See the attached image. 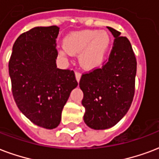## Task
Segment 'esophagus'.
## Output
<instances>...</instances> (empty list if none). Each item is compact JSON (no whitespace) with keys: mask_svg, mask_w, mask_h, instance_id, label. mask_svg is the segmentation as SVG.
Returning a JSON list of instances; mask_svg holds the SVG:
<instances>
[{"mask_svg":"<svg viewBox=\"0 0 159 159\" xmlns=\"http://www.w3.org/2000/svg\"><path fill=\"white\" fill-rule=\"evenodd\" d=\"M81 76H82V75H81V73L78 72V71H76V72H75V77H76V80L77 81V82H79L80 79H81Z\"/></svg>","mask_w":159,"mask_h":159,"instance_id":"34e87169","label":"esophagus"}]
</instances>
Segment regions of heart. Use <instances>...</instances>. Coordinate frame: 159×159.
Returning a JSON list of instances; mask_svg holds the SVG:
<instances>
[{
	"instance_id": "b5f03b06",
	"label": "heart",
	"mask_w": 159,
	"mask_h": 159,
	"mask_svg": "<svg viewBox=\"0 0 159 159\" xmlns=\"http://www.w3.org/2000/svg\"><path fill=\"white\" fill-rule=\"evenodd\" d=\"M110 38L105 31L84 30L69 34L64 39L65 48L60 53L64 57L78 54L79 61L83 67L93 69L100 66L108 50Z\"/></svg>"
}]
</instances>
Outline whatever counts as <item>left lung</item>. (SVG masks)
Masks as SVG:
<instances>
[{
  "instance_id": "obj_1",
  "label": "left lung",
  "mask_w": 159,
  "mask_h": 159,
  "mask_svg": "<svg viewBox=\"0 0 159 159\" xmlns=\"http://www.w3.org/2000/svg\"><path fill=\"white\" fill-rule=\"evenodd\" d=\"M107 27L115 38L108 61L102 68L82 75L79 82L86 110L83 120L95 130L116 125L130 108L135 91L137 61L130 42Z\"/></svg>"
}]
</instances>
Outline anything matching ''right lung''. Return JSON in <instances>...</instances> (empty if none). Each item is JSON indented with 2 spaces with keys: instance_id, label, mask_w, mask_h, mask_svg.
<instances>
[{
  "instance_id": "obj_1",
  "label": "right lung",
  "mask_w": 159,
  "mask_h": 159,
  "mask_svg": "<svg viewBox=\"0 0 159 159\" xmlns=\"http://www.w3.org/2000/svg\"><path fill=\"white\" fill-rule=\"evenodd\" d=\"M59 27L36 26L19 36L9 61L12 94L18 108L36 125L53 129L71 92L74 71L57 67Z\"/></svg>"
}]
</instances>
